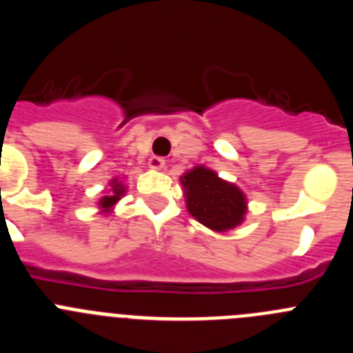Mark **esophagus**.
Instances as JSON below:
<instances>
[{"label":"esophagus","mask_w":353,"mask_h":353,"mask_svg":"<svg viewBox=\"0 0 353 353\" xmlns=\"http://www.w3.org/2000/svg\"><path fill=\"white\" fill-rule=\"evenodd\" d=\"M164 164H166V161L162 157H152L148 161V166L152 168V170H162L164 168Z\"/></svg>","instance_id":"34e87169"}]
</instances>
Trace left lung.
Segmentation results:
<instances>
[{
  "label": "left lung",
  "instance_id": "8db88e82",
  "mask_svg": "<svg viewBox=\"0 0 353 353\" xmlns=\"http://www.w3.org/2000/svg\"><path fill=\"white\" fill-rule=\"evenodd\" d=\"M187 210L192 217L215 232H226L242 223L245 198L239 187L221 180L214 171L194 168L182 176Z\"/></svg>",
  "mask_w": 353,
  "mask_h": 353
}]
</instances>
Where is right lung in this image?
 Here are the masks:
<instances>
[{"label": "right lung", "instance_id": "obj_1", "mask_svg": "<svg viewBox=\"0 0 353 353\" xmlns=\"http://www.w3.org/2000/svg\"><path fill=\"white\" fill-rule=\"evenodd\" d=\"M123 194V187L120 185V183L117 182V180H113V191H111V194L109 196H104V198L101 199V205L104 208H109L111 205H114L120 199V196Z\"/></svg>", "mask_w": 353, "mask_h": 353}]
</instances>
